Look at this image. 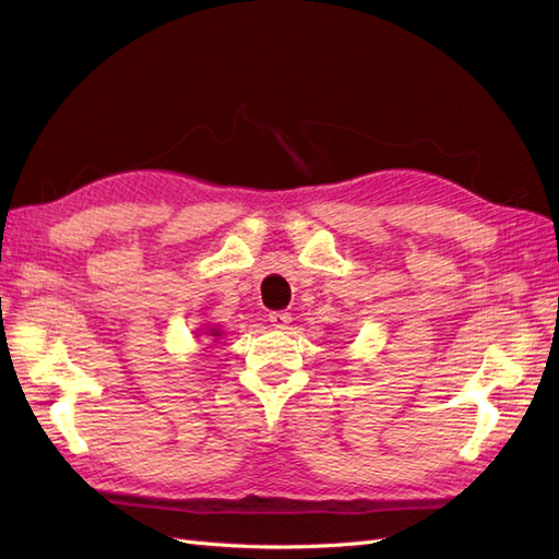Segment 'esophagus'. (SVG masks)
Listing matches in <instances>:
<instances>
[{"label":"esophagus","instance_id":"obj_1","mask_svg":"<svg viewBox=\"0 0 559 559\" xmlns=\"http://www.w3.org/2000/svg\"><path fill=\"white\" fill-rule=\"evenodd\" d=\"M269 322H271V326H276V329H288V324L293 322V317H290V312H271Z\"/></svg>","mask_w":559,"mask_h":559}]
</instances>
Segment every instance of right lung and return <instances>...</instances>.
I'll use <instances>...</instances> for the list:
<instances>
[{
    "instance_id": "1",
    "label": "right lung",
    "mask_w": 559,
    "mask_h": 559,
    "mask_svg": "<svg viewBox=\"0 0 559 559\" xmlns=\"http://www.w3.org/2000/svg\"><path fill=\"white\" fill-rule=\"evenodd\" d=\"M211 336H218V331H216V334H211Z\"/></svg>"
}]
</instances>
